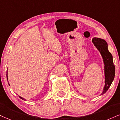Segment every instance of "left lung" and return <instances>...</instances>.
I'll use <instances>...</instances> for the list:
<instances>
[{"label": "left lung", "mask_w": 120, "mask_h": 120, "mask_svg": "<svg viewBox=\"0 0 120 120\" xmlns=\"http://www.w3.org/2000/svg\"><path fill=\"white\" fill-rule=\"evenodd\" d=\"M92 42L96 48L100 52L104 63L105 86L102 94H105L113 82L115 75V67L113 64V57L109 49L107 43L105 39L100 38H93Z\"/></svg>", "instance_id": "obj_1"}]
</instances>
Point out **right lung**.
I'll return each mask as SVG.
<instances>
[{"label": "right lung", "mask_w": 120, "mask_h": 120, "mask_svg": "<svg viewBox=\"0 0 120 120\" xmlns=\"http://www.w3.org/2000/svg\"><path fill=\"white\" fill-rule=\"evenodd\" d=\"M7 80L8 81V70H7ZM8 84H9V85H10L9 83H8ZM19 98H20L22 99V100H24V101H26V99L24 98H23V97H20V96H19Z\"/></svg>", "instance_id": "right-lung-1"}]
</instances>
